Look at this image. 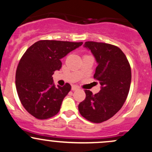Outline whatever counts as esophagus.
<instances>
[{
  "label": "esophagus",
  "instance_id": "esophagus-1",
  "mask_svg": "<svg viewBox=\"0 0 152 152\" xmlns=\"http://www.w3.org/2000/svg\"><path fill=\"white\" fill-rule=\"evenodd\" d=\"M79 89V88L78 87V86H73L72 87H71V89H72V91H76V90H78Z\"/></svg>",
  "mask_w": 152,
  "mask_h": 152
}]
</instances>
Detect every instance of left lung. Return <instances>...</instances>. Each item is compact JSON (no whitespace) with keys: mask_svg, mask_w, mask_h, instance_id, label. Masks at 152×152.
<instances>
[{"mask_svg":"<svg viewBox=\"0 0 152 152\" xmlns=\"http://www.w3.org/2000/svg\"><path fill=\"white\" fill-rule=\"evenodd\" d=\"M85 48L91 50L98 63L94 79L101 90L93 94L84 90L86 98L79 103L80 114L94 123L107 121L121 109L127 99L131 82V69L126 55L118 47L88 41Z\"/></svg>","mask_w":152,"mask_h":152,"instance_id":"8db88e82","label":"left lung"}]
</instances>
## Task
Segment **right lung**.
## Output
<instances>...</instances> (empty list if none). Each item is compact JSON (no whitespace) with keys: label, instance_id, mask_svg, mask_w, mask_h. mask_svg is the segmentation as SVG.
<instances>
[{"label":"right lung","instance_id":"obj_1","mask_svg":"<svg viewBox=\"0 0 152 152\" xmlns=\"http://www.w3.org/2000/svg\"><path fill=\"white\" fill-rule=\"evenodd\" d=\"M83 44L58 40H39L30 46L20 59L16 72V87L26 111L39 120L55 116L71 90L53 83V74L62 66L61 59Z\"/></svg>","mask_w":152,"mask_h":152}]
</instances>
